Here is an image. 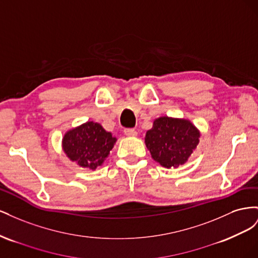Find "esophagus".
<instances>
[{
	"label": "esophagus",
	"instance_id": "esophagus-1",
	"mask_svg": "<svg viewBox=\"0 0 258 258\" xmlns=\"http://www.w3.org/2000/svg\"><path fill=\"white\" fill-rule=\"evenodd\" d=\"M124 135L127 137H137L138 132L135 129H124Z\"/></svg>",
	"mask_w": 258,
	"mask_h": 258
}]
</instances>
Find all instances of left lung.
Returning <instances> with one entry per match:
<instances>
[{"label":"left lung","instance_id":"obj_1","mask_svg":"<svg viewBox=\"0 0 258 258\" xmlns=\"http://www.w3.org/2000/svg\"><path fill=\"white\" fill-rule=\"evenodd\" d=\"M200 131L185 118L161 116L146 131L145 145L152 158L167 169L177 168L188 160L200 141Z\"/></svg>","mask_w":258,"mask_h":258}]
</instances>
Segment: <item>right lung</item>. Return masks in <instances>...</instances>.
Segmentation results:
<instances>
[{
  "label": "right lung",
  "instance_id": "right-lung-1",
  "mask_svg": "<svg viewBox=\"0 0 258 258\" xmlns=\"http://www.w3.org/2000/svg\"><path fill=\"white\" fill-rule=\"evenodd\" d=\"M117 139L99 122L86 121L68 130L62 138V150L77 166L95 171L110 155Z\"/></svg>",
  "mask_w": 258,
  "mask_h": 258
}]
</instances>
